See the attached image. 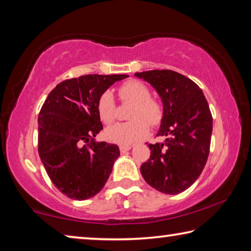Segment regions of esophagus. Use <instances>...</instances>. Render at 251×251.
Segmentation results:
<instances>
[{"label":"esophagus","mask_w":251,"mask_h":251,"mask_svg":"<svg viewBox=\"0 0 251 251\" xmlns=\"http://www.w3.org/2000/svg\"><path fill=\"white\" fill-rule=\"evenodd\" d=\"M131 148H133V146H131V145H121L120 146V151H121L122 154H124V152L128 151L129 150H131Z\"/></svg>","instance_id":"esophagus-1"}]
</instances>
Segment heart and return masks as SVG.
<instances>
[{"label":"heart","mask_w":251,"mask_h":251,"mask_svg":"<svg viewBox=\"0 0 251 251\" xmlns=\"http://www.w3.org/2000/svg\"><path fill=\"white\" fill-rule=\"evenodd\" d=\"M122 100L130 101L134 106L130 110V122L117 123L105 130L109 142L128 145L145 137L148 133V122L151 126L158 125L163 120V107L158 101L151 99V91L138 80H128L118 88ZM97 112L105 124L113 123L116 117L115 101L112 92L106 91L97 101Z\"/></svg>","instance_id":"heart-1"}]
</instances>
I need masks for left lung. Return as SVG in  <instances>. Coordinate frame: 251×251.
Segmentation results:
<instances>
[{"label":"left lung","instance_id":"obj_1","mask_svg":"<svg viewBox=\"0 0 251 251\" xmlns=\"http://www.w3.org/2000/svg\"><path fill=\"white\" fill-rule=\"evenodd\" d=\"M150 83L163 103V120L150 144L151 157L141 166L144 179L160 193L176 195L201 176L209 154L212 116L202 91L186 76L171 70L136 73Z\"/></svg>","mask_w":251,"mask_h":251}]
</instances>
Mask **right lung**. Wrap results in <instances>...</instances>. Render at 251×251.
Instances as JSON below:
<instances>
[{
  "label": "right lung",
  "mask_w": 251,
  "mask_h": 251,
  "mask_svg": "<svg viewBox=\"0 0 251 251\" xmlns=\"http://www.w3.org/2000/svg\"><path fill=\"white\" fill-rule=\"evenodd\" d=\"M128 75L88 74L56 85L39 114V155L54 186L69 198L99 194L120 156L114 144L96 142L103 129L100 96Z\"/></svg>",
  "instance_id": "add662e5"
}]
</instances>
